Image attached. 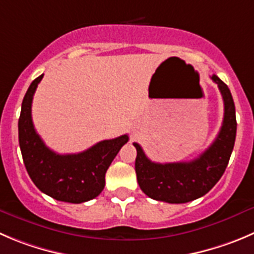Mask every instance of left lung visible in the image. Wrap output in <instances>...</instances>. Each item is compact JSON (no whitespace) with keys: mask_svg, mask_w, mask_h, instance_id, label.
<instances>
[{"mask_svg":"<svg viewBox=\"0 0 254 254\" xmlns=\"http://www.w3.org/2000/svg\"><path fill=\"white\" fill-rule=\"evenodd\" d=\"M211 78L221 91L224 116L218 136L201 156L188 162L156 163L144 154L138 143H133L137 149V182L152 199L167 203L194 201L208 193L226 171L237 132L236 108L228 86L216 74Z\"/></svg>","mask_w":254,"mask_h":254,"instance_id":"left-lung-1","label":"left lung"}]
</instances>
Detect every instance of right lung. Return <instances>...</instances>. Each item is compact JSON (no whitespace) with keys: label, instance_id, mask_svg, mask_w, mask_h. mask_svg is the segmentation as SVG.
Returning <instances> with one entry per match:
<instances>
[{"label":"right lung","instance_id":"1","mask_svg":"<svg viewBox=\"0 0 254 254\" xmlns=\"http://www.w3.org/2000/svg\"><path fill=\"white\" fill-rule=\"evenodd\" d=\"M43 74L28 87L18 120V141L23 163L31 180L41 192L57 201L82 203L97 197L105 188V176L128 136L101 141L74 154L51 151L36 132L31 107L35 91Z\"/></svg>","mask_w":254,"mask_h":254}]
</instances>
